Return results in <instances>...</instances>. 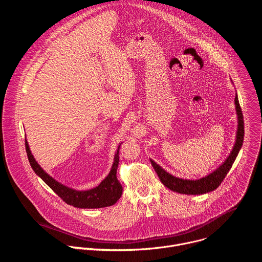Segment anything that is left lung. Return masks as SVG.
Returning <instances> with one entry per match:
<instances>
[{"instance_id":"left-lung-1","label":"left lung","mask_w":262,"mask_h":262,"mask_svg":"<svg viewBox=\"0 0 262 262\" xmlns=\"http://www.w3.org/2000/svg\"><path fill=\"white\" fill-rule=\"evenodd\" d=\"M235 107H236V114H237V133H236V140L235 144L233 146V149L229 157L226 159L216 170H214L212 173L208 174L207 176L196 179V180H190V179H182L175 177L168 172H166L161 166H159L156 162L150 160L152 167L155 168L160 180L163 182L165 186L170 189L173 192L180 193V194H186V195H201L205 194L211 191H214L217 186L221 184V182L225 178L229 170L231 169L241 148L243 146L244 142V135H245V127H244V116L242 113V108L238 102L237 94L235 95Z\"/></svg>"}]
</instances>
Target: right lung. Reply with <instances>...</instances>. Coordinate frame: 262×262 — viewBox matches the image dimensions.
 <instances>
[{
	"label": "right lung",
	"instance_id": "1",
	"mask_svg": "<svg viewBox=\"0 0 262 262\" xmlns=\"http://www.w3.org/2000/svg\"><path fill=\"white\" fill-rule=\"evenodd\" d=\"M26 151L30 165L34 172L38 175L50 188L67 204L78 208H101L114 205L122 194V185L117 179L116 173L119 164V148L114 158V163L108 175L97 185L96 188L88 191H77L63 185L55 180L38 165L31 154L28 142L26 140Z\"/></svg>",
	"mask_w": 262,
	"mask_h": 262
}]
</instances>
